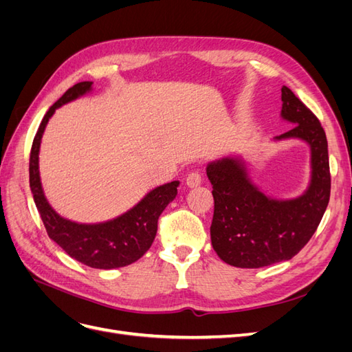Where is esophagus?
<instances>
[{
    "label": "esophagus",
    "instance_id": "1",
    "mask_svg": "<svg viewBox=\"0 0 352 352\" xmlns=\"http://www.w3.org/2000/svg\"><path fill=\"white\" fill-rule=\"evenodd\" d=\"M201 182H202V179H201V175H199V172H190L188 176H186V186L188 188H197V186H199L201 185Z\"/></svg>",
    "mask_w": 352,
    "mask_h": 352
}]
</instances>
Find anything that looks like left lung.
I'll return each instance as SVG.
<instances>
[{
    "instance_id": "1",
    "label": "left lung",
    "mask_w": 352,
    "mask_h": 352,
    "mask_svg": "<svg viewBox=\"0 0 352 352\" xmlns=\"http://www.w3.org/2000/svg\"><path fill=\"white\" fill-rule=\"evenodd\" d=\"M280 116L295 126L274 141L300 140L311 151V180L302 195L267 197L254 185L239 157H223L207 166L214 197L211 245L235 267L260 269L291 260L311 239L329 204L327 140L320 122L287 87H282Z\"/></svg>"
}]
</instances>
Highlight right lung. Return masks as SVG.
<instances>
[{
  "label": "right lung",
  "mask_w": 352,
  "mask_h": 352,
  "mask_svg": "<svg viewBox=\"0 0 352 352\" xmlns=\"http://www.w3.org/2000/svg\"><path fill=\"white\" fill-rule=\"evenodd\" d=\"M92 91V82H80L67 89L42 119L35 135L29 160V182L34 201L48 236L72 258L92 269L110 270L124 267L140 260L150 250L157 235V221L164 208L177 195L179 180L157 186L124 214L104 223L85 225L61 217L50 206L39 176L41 140L51 116L61 105Z\"/></svg>",
  "instance_id": "right-lung-1"
}]
</instances>
